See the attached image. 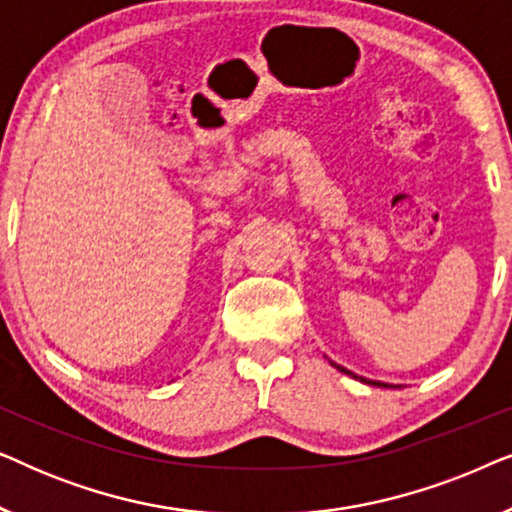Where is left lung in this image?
Here are the masks:
<instances>
[{
  "instance_id": "left-lung-1",
  "label": "left lung",
  "mask_w": 512,
  "mask_h": 512,
  "mask_svg": "<svg viewBox=\"0 0 512 512\" xmlns=\"http://www.w3.org/2000/svg\"><path fill=\"white\" fill-rule=\"evenodd\" d=\"M331 366H333V368H338V370H340V373H345V375H352V377H354V380H361V382H366V384H373V387H384V389H394V387H391V384H387V382H377V380H366V377H359V375H354V373H352V370L342 368V366H338V363H333V361H331Z\"/></svg>"
}]
</instances>
